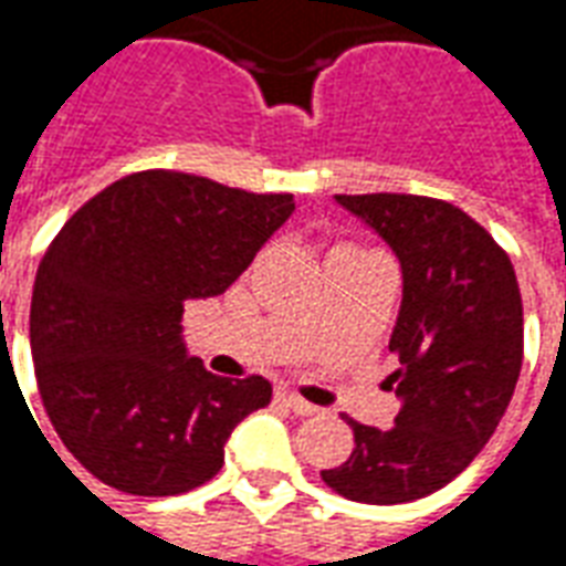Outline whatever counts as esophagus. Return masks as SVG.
<instances>
[{"instance_id": "esophagus-1", "label": "esophagus", "mask_w": 566, "mask_h": 566, "mask_svg": "<svg viewBox=\"0 0 566 566\" xmlns=\"http://www.w3.org/2000/svg\"><path fill=\"white\" fill-rule=\"evenodd\" d=\"M279 400H282L291 412H296V416H315L318 412V406H312L308 400H303V397H296L294 391H279Z\"/></svg>"}]
</instances>
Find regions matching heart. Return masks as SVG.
<instances>
[{
	"label": "heart",
	"mask_w": 566,
	"mask_h": 566,
	"mask_svg": "<svg viewBox=\"0 0 566 566\" xmlns=\"http://www.w3.org/2000/svg\"><path fill=\"white\" fill-rule=\"evenodd\" d=\"M343 248H352V251H367V248H357V245H343Z\"/></svg>",
	"instance_id": "heart-1"
}]
</instances>
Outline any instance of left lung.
Returning <instances> with one entry per match:
<instances>
[{
	"label": "left lung",
	"instance_id": "8db88e82",
	"mask_svg": "<svg viewBox=\"0 0 566 566\" xmlns=\"http://www.w3.org/2000/svg\"><path fill=\"white\" fill-rule=\"evenodd\" d=\"M394 248L403 303L391 333L400 369L394 427L360 424L348 461L321 479L357 503H409L463 473L515 391L524 357L522 294L510 254L446 199L336 193Z\"/></svg>",
	"mask_w": 566,
	"mask_h": 566
}]
</instances>
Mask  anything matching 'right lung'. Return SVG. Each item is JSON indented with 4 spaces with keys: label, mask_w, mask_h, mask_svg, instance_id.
<instances>
[{
    "label": "right lung",
    "mask_w": 566,
    "mask_h": 566,
    "mask_svg": "<svg viewBox=\"0 0 566 566\" xmlns=\"http://www.w3.org/2000/svg\"><path fill=\"white\" fill-rule=\"evenodd\" d=\"M291 211V193L145 169L63 223L35 272L30 345L44 412L87 473L169 497L221 470L223 442L272 385L187 357L181 315L223 294Z\"/></svg>",
    "instance_id": "right-lung-1"
}]
</instances>
